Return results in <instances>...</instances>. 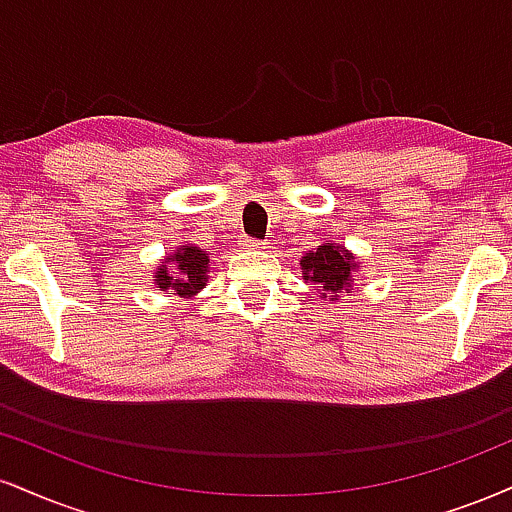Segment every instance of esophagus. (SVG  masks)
Masks as SVG:
<instances>
[{"mask_svg": "<svg viewBox=\"0 0 512 512\" xmlns=\"http://www.w3.org/2000/svg\"><path fill=\"white\" fill-rule=\"evenodd\" d=\"M240 243H243V248H248V250H262V248H264L262 240H257V238H248V236H245L243 240H240Z\"/></svg>", "mask_w": 512, "mask_h": 512, "instance_id": "34e87169", "label": "esophagus"}]
</instances>
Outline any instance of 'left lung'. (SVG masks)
Returning a JSON list of instances; mask_svg holds the SVG:
<instances>
[{
	"instance_id": "8db88e82",
	"label": "left lung",
	"mask_w": 512,
	"mask_h": 512,
	"mask_svg": "<svg viewBox=\"0 0 512 512\" xmlns=\"http://www.w3.org/2000/svg\"><path fill=\"white\" fill-rule=\"evenodd\" d=\"M300 267L305 269V281L317 283L322 288V295H329L331 300H338V295L343 291H350V269L355 267L353 255L343 248L326 243L319 245L317 250L307 252L300 262Z\"/></svg>"
}]
</instances>
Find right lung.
Listing matches in <instances>:
<instances>
[{"label":"right lung","mask_w":512,"mask_h":512,"mask_svg":"<svg viewBox=\"0 0 512 512\" xmlns=\"http://www.w3.org/2000/svg\"><path fill=\"white\" fill-rule=\"evenodd\" d=\"M172 264V272L169 273L165 264H162V272L157 274V288H169L176 295H195L205 286L207 279V255L202 250L190 248V245H183L176 255L166 257Z\"/></svg>","instance_id":"add662e5"}]
</instances>
